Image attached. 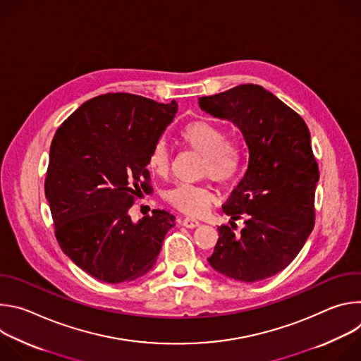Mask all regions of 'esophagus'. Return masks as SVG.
Masks as SVG:
<instances>
[{
  "instance_id": "1",
  "label": "esophagus",
  "mask_w": 361,
  "mask_h": 361,
  "mask_svg": "<svg viewBox=\"0 0 361 361\" xmlns=\"http://www.w3.org/2000/svg\"><path fill=\"white\" fill-rule=\"evenodd\" d=\"M183 226L187 227V228H194V227L200 226V221L194 217H184L183 219Z\"/></svg>"
}]
</instances>
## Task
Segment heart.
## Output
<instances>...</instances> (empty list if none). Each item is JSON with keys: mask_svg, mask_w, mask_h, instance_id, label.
Segmentation results:
<instances>
[{"mask_svg": "<svg viewBox=\"0 0 361 361\" xmlns=\"http://www.w3.org/2000/svg\"><path fill=\"white\" fill-rule=\"evenodd\" d=\"M223 126L207 118L188 121L180 130L181 142L202 156V174L220 183L234 181L243 171L245 160V145L240 137H226ZM171 156L164 141H157L149 149L148 167L160 177L170 171ZM166 198L176 209L200 216L209 210L214 194L209 185L177 184L167 191Z\"/></svg>", "mask_w": 361, "mask_h": 361, "instance_id": "obj_1", "label": "heart"}]
</instances>
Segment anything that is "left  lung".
Returning a JSON list of instances; mask_svg holds the SVG:
<instances>
[{"label":"left lung","instance_id":"1","mask_svg":"<svg viewBox=\"0 0 361 361\" xmlns=\"http://www.w3.org/2000/svg\"><path fill=\"white\" fill-rule=\"evenodd\" d=\"M201 110L233 121L248 147V167L223 205L230 226L219 227L210 266L254 283L284 270L314 227L319 164L304 120L262 85L241 84L200 97ZM246 226L238 233L233 223Z\"/></svg>","mask_w":361,"mask_h":361}]
</instances>
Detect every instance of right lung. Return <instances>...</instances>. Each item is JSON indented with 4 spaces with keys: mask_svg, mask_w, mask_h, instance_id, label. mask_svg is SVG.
Here are the masks:
<instances>
[{
    "mask_svg": "<svg viewBox=\"0 0 361 361\" xmlns=\"http://www.w3.org/2000/svg\"><path fill=\"white\" fill-rule=\"evenodd\" d=\"M177 102L163 104L107 92L75 110L49 148L45 197L56 238L70 260L104 283L135 280L156 264L176 217L166 210L133 223L128 210L149 192L148 154L174 120Z\"/></svg>",
    "mask_w": 361,
    "mask_h": 361,
    "instance_id": "1",
    "label": "right lung"
}]
</instances>
